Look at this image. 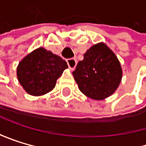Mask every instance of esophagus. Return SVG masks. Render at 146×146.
Wrapping results in <instances>:
<instances>
[{"label":"esophagus","instance_id":"1","mask_svg":"<svg viewBox=\"0 0 146 146\" xmlns=\"http://www.w3.org/2000/svg\"><path fill=\"white\" fill-rule=\"evenodd\" d=\"M66 62H67V65H68L69 68L72 69H72H74L75 66H76V65H77V60H76L74 58H68V59L66 60Z\"/></svg>","mask_w":146,"mask_h":146}]
</instances>
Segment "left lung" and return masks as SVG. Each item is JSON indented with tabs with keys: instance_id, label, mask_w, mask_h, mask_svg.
<instances>
[{
	"instance_id": "1",
	"label": "left lung",
	"mask_w": 146,
	"mask_h": 146,
	"mask_svg": "<svg viewBox=\"0 0 146 146\" xmlns=\"http://www.w3.org/2000/svg\"><path fill=\"white\" fill-rule=\"evenodd\" d=\"M72 74L84 94L94 100H102L118 88L122 68L111 50L104 44H98L88 50Z\"/></svg>"
}]
</instances>
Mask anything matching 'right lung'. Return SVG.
I'll list each match as a JSON object with an SVG mask.
<instances>
[{
    "label": "right lung",
    "instance_id": "right-lung-1",
    "mask_svg": "<svg viewBox=\"0 0 146 146\" xmlns=\"http://www.w3.org/2000/svg\"><path fill=\"white\" fill-rule=\"evenodd\" d=\"M67 67L59 56L38 48L19 63L17 78L27 93L42 95L53 89L56 80Z\"/></svg>",
    "mask_w": 146,
    "mask_h": 146
}]
</instances>
